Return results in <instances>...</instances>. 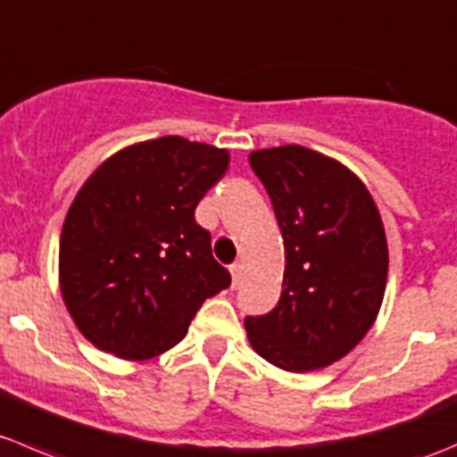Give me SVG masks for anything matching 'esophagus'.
Instances as JSON below:
<instances>
[{"mask_svg": "<svg viewBox=\"0 0 457 457\" xmlns=\"http://www.w3.org/2000/svg\"><path fill=\"white\" fill-rule=\"evenodd\" d=\"M242 270H244V266L239 264V262L230 264V275H233V287H237V284H239V278H242Z\"/></svg>", "mask_w": 457, "mask_h": 457, "instance_id": "obj_1", "label": "esophagus"}]
</instances>
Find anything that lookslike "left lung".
<instances>
[{
  "mask_svg": "<svg viewBox=\"0 0 457 457\" xmlns=\"http://www.w3.org/2000/svg\"><path fill=\"white\" fill-rule=\"evenodd\" d=\"M248 162L273 202L287 262L278 306L244 320L248 342L273 367L318 371L353 351L380 313V211L353 170L311 148H262Z\"/></svg>",
  "mask_w": 457,
  "mask_h": 457,
  "instance_id": "1",
  "label": "left lung"
}]
</instances>
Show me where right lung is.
<instances>
[{"label": "right lung", "instance_id": "1", "mask_svg": "<svg viewBox=\"0 0 457 457\" xmlns=\"http://www.w3.org/2000/svg\"><path fill=\"white\" fill-rule=\"evenodd\" d=\"M227 148L166 135L130 144L77 191L60 237V288L81 336L130 362L173 349L230 273L195 209Z\"/></svg>", "mask_w": 457, "mask_h": 457}]
</instances>
